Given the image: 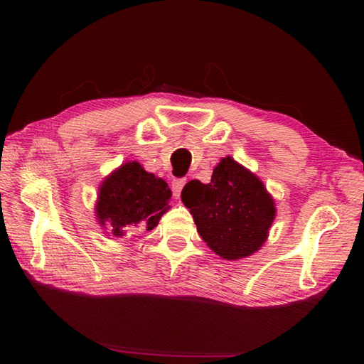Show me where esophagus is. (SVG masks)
<instances>
[{
  "instance_id": "1",
  "label": "esophagus",
  "mask_w": 364,
  "mask_h": 364,
  "mask_svg": "<svg viewBox=\"0 0 364 364\" xmlns=\"http://www.w3.org/2000/svg\"><path fill=\"white\" fill-rule=\"evenodd\" d=\"M184 184H186V178H175V180L172 181V192L175 197H180Z\"/></svg>"
}]
</instances>
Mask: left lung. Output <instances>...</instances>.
<instances>
[{
  "label": "left lung",
  "instance_id": "8db88e82",
  "mask_svg": "<svg viewBox=\"0 0 364 364\" xmlns=\"http://www.w3.org/2000/svg\"><path fill=\"white\" fill-rule=\"evenodd\" d=\"M181 200L198 235L223 259H241L258 252L277 213L259 178L231 156L220 159L208 184L189 181Z\"/></svg>",
  "mask_w": 364,
  "mask_h": 364
}]
</instances>
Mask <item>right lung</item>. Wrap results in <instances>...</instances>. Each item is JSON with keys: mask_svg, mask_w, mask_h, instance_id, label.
Returning a JSON list of instances; mask_svg holds the SVG:
<instances>
[{"mask_svg": "<svg viewBox=\"0 0 364 364\" xmlns=\"http://www.w3.org/2000/svg\"><path fill=\"white\" fill-rule=\"evenodd\" d=\"M170 197L172 192L162 178L145 172L137 161H129L105 178L95 214L100 225L115 237L133 228L150 231L170 210Z\"/></svg>", "mask_w": 364, "mask_h": 364, "instance_id": "1", "label": "right lung"}]
</instances>
